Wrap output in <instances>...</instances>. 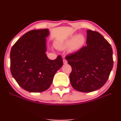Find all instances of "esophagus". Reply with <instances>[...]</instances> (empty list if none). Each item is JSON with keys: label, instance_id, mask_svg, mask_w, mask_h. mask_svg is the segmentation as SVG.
<instances>
[{"label": "esophagus", "instance_id": "obj_1", "mask_svg": "<svg viewBox=\"0 0 121 121\" xmlns=\"http://www.w3.org/2000/svg\"><path fill=\"white\" fill-rule=\"evenodd\" d=\"M63 62H64V64H66L68 63V61H67V60H66V59H63Z\"/></svg>", "mask_w": 121, "mask_h": 121}]
</instances>
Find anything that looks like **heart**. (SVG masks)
Segmentation results:
<instances>
[{"mask_svg": "<svg viewBox=\"0 0 121 121\" xmlns=\"http://www.w3.org/2000/svg\"><path fill=\"white\" fill-rule=\"evenodd\" d=\"M85 37L82 35H73L63 40H61L57 43V47L59 49H62L69 47V51L71 52L78 51L84 45Z\"/></svg>", "mask_w": 121, "mask_h": 121, "instance_id": "b5f03b06", "label": "heart"}]
</instances>
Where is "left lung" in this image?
<instances>
[{"mask_svg": "<svg viewBox=\"0 0 121 121\" xmlns=\"http://www.w3.org/2000/svg\"><path fill=\"white\" fill-rule=\"evenodd\" d=\"M86 45L66 57L72 66V87L81 92L97 91L105 85L113 66L111 45L98 32L87 30Z\"/></svg>", "mask_w": 121, "mask_h": 121, "instance_id": "8db88e82", "label": "left lung"}]
</instances>
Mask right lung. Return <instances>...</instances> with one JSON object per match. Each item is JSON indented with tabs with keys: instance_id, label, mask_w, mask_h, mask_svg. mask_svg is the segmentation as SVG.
<instances>
[{
	"instance_id": "1",
	"label": "right lung",
	"mask_w": 121,
	"mask_h": 121,
	"mask_svg": "<svg viewBox=\"0 0 121 121\" xmlns=\"http://www.w3.org/2000/svg\"><path fill=\"white\" fill-rule=\"evenodd\" d=\"M48 29L32 30L15 43L10 52L11 73L17 84L30 92H42L52 84L54 76L63 65L62 59L47 56Z\"/></svg>"
}]
</instances>
